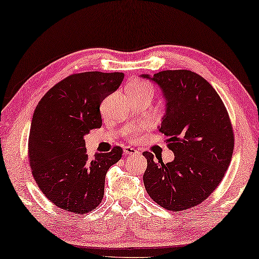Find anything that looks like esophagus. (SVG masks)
<instances>
[{"label": "esophagus", "mask_w": 259, "mask_h": 259, "mask_svg": "<svg viewBox=\"0 0 259 259\" xmlns=\"http://www.w3.org/2000/svg\"><path fill=\"white\" fill-rule=\"evenodd\" d=\"M138 152V150L137 149H134L133 147H125L124 148V154L125 155H134V154H137Z\"/></svg>", "instance_id": "obj_1"}]
</instances>
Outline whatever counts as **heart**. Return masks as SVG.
Returning <instances> with one entry per match:
<instances>
[{
    "instance_id": "heart-1",
    "label": "heart",
    "mask_w": 259,
    "mask_h": 259,
    "mask_svg": "<svg viewBox=\"0 0 259 259\" xmlns=\"http://www.w3.org/2000/svg\"><path fill=\"white\" fill-rule=\"evenodd\" d=\"M126 90H127V93H128V95L142 94V93H147V92L152 93V87L149 83L142 81V80H134V81L130 82L128 84H127ZM141 131H142V127L141 128H130L126 131L125 134L130 138H134V137H137V135L141 132Z\"/></svg>"
}]
</instances>
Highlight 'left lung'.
Segmentation results:
<instances>
[{"label":"left lung","mask_w":259,"mask_h":259,"mask_svg":"<svg viewBox=\"0 0 259 259\" xmlns=\"http://www.w3.org/2000/svg\"><path fill=\"white\" fill-rule=\"evenodd\" d=\"M142 77L162 88L166 112L158 130L175 152V160L166 164L143 152L148 164L143 184L164 209H190L214 192L230 166L234 149L230 116L214 88L195 72L167 70Z\"/></svg>","instance_id":"8db88e82"}]
</instances>
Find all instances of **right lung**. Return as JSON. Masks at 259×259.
<instances>
[{"instance_id":"add662e5","label":"right lung","mask_w":259,"mask_h":259,"mask_svg":"<svg viewBox=\"0 0 259 259\" xmlns=\"http://www.w3.org/2000/svg\"><path fill=\"white\" fill-rule=\"evenodd\" d=\"M122 79L121 72L71 74L50 88L34 110L29 165L37 187L59 209L84 214L102 202L105 175L122 149L116 146L92 159L83 137L102 126L100 105Z\"/></svg>"}]
</instances>
